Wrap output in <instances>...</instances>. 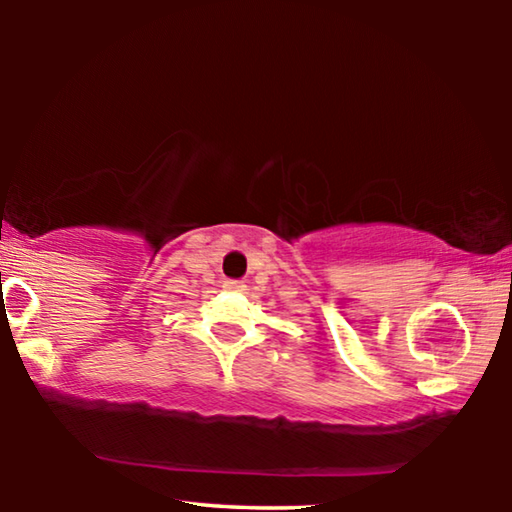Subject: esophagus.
Segmentation results:
<instances>
[{
  "label": "esophagus",
  "mask_w": 512,
  "mask_h": 512,
  "mask_svg": "<svg viewBox=\"0 0 512 512\" xmlns=\"http://www.w3.org/2000/svg\"><path fill=\"white\" fill-rule=\"evenodd\" d=\"M225 291H232V293H239V291H246V284L241 280H228L223 284Z\"/></svg>",
  "instance_id": "1"
}]
</instances>
